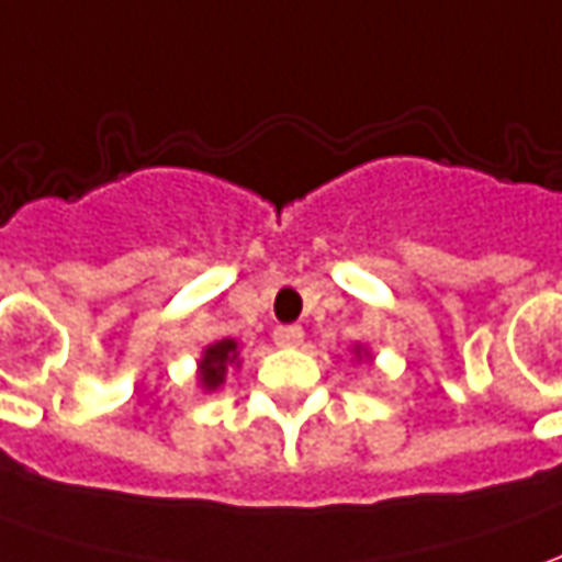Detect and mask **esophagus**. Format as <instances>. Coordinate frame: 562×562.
Here are the masks:
<instances>
[{"instance_id": "34e87169", "label": "esophagus", "mask_w": 562, "mask_h": 562, "mask_svg": "<svg viewBox=\"0 0 562 562\" xmlns=\"http://www.w3.org/2000/svg\"><path fill=\"white\" fill-rule=\"evenodd\" d=\"M273 341H277V347H301L304 345V329L301 326H280L273 331Z\"/></svg>"}]
</instances>
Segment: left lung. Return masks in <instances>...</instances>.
I'll list each match as a JSON object with an SVG mask.
<instances>
[{
	"mask_svg": "<svg viewBox=\"0 0 562 562\" xmlns=\"http://www.w3.org/2000/svg\"><path fill=\"white\" fill-rule=\"evenodd\" d=\"M353 357H357V360H372V350L362 345H353Z\"/></svg>",
	"mask_w": 562,
	"mask_h": 562,
	"instance_id": "obj_1",
	"label": "left lung"
}]
</instances>
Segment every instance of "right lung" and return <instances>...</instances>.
Returning a JSON list of instances; mask_svg holds the SVG:
<instances>
[{
  "label": "right lung",
  "mask_w": 562,
  "mask_h": 562,
  "mask_svg": "<svg viewBox=\"0 0 562 562\" xmlns=\"http://www.w3.org/2000/svg\"><path fill=\"white\" fill-rule=\"evenodd\" d=\"M231 369H239V341H233V338L212 341L196 362V384L205 393L217 391Z\"/></svg>",
  "instance_id": "obj_1"
}]
</instances>
